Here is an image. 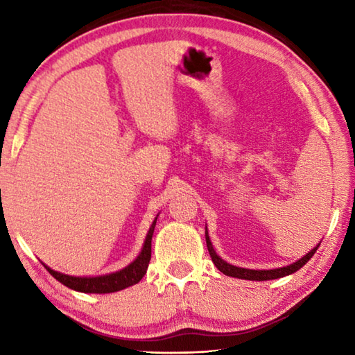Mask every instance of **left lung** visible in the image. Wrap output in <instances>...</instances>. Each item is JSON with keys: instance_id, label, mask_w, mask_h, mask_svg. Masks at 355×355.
<instances>
[{"instance_id": "8db88e82", "label": "left lung", "mask_w": 355, "mask_h": 355, "mask_svg": "<svg viewBox=\"0 0 355 355\" xmlns=\"http://www.w3.org/2000/svg\"><path fill=\"white\" fill-rule=\"evenodd\" d=\"M205 239H207L208 252H209V255H211V260L216 264V268H218L222 274L228 275V277L243 279V280H257V282L280 279V277H285V275H290L293 272L299 271V269L302 268L304 264L307 263L310 258L315 255V252L318 250V248H320V244H321V243L316 244V248L311 249L307 255H304L302 258H299V260H296L294 263L288 264V266H284V268H275V269H245V268L233 266V264L227 263L225 260H222V258L218 254H216L211 239H209L208 228L207 227H205Z\"/></svg>"}]
</instances>
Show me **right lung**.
Wrapping results in <instances>:
<instances>
[{
  "mask_svg": "<svg viewBox=\"0 0 355 355\" xmlns=\"http://www.w3.org/2000/svg\"><path fill=\"white\" fill-rule=\"evenodd\" d=\"M156 219H158V214H156L155 220L148 228L146 241H144L139 255H137L136 260L131 261L128 266L120 269V271L105 274V275H97V277H76V275L58 272L50 266H46V264H44V266L46 268V271L53 275V277H55L58 282H61L62 285L70 288V290H75L80 293H95V294H107V293H116L120 290H125V288L137 284V282H139L147 272L150 257H152V236L156 225Z\"/></svg>",
  "mask_w": 355,
  "mask_h": 355,
  "instance_id": "1",
  "label": "right lung"
}]
</instances>
